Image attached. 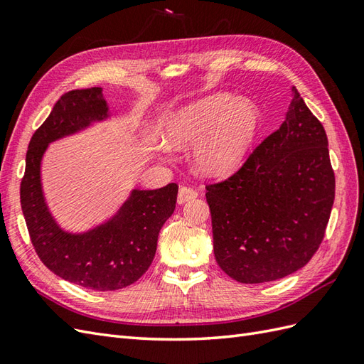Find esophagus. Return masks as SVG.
<instances>
[{
  "label": "esophagus",
  "instance_id": "1",
  "mask_svg": "<svg viewBox=\"0 0 364 364\" xmlns=\"http://www.w3.org/2000/svg\"><path fill=\"white\" fill-rule=\"evenodd\" d=\"M197 197H198V192L195 191L193 188H189V186H181L180 192H178V198H176V200H178V204H183V203L193 200Z\"/></svg>",
  "mask_w": 364,
  "mask_h": 364
}]
</instances>
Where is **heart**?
Here are the masks:
<instances>
[{
	"instance_id": "heart-1",
	"label": "heart",
	"mask_w": 364,
	"mask_h": 364,
	"mask_svg": "<svg viewBox=\"0 0 364 364\" xmlns=\"http://www.w3.org/2000/svg\"><path fill=\"white\" fill-rule=\"evenodd\" d=\"M258 130V110L226 93L204 97L176 110L164 138L172 147L198 143L195 160L208 173H226L243 161Z\"/></svg>"
}]
</instances>
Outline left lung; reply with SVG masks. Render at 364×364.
Returning a JSON list of instances; mask_svg holds the SVG:
<instances>
[{"label":"left lung","instance_id":"1","mask_svg":"<svg viewBox=\"0 0 364 364\" xmlns=\"http://www.w3.org/2000/svg\"><path fill=\"white\" fill-rule=\"evenodd\" d=\"M278 130L245 164L206 186L213 254L240 283L291 275L318 250L335 198V175L324 127L292 87Z\"/></svg>","mask_w":364,"mask_h":364}]
</instances>
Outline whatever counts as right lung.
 I'll list each match as a JSON object with an SVG mask.
<instances>
[{
    "label": "right lung",
    "instance_id": "1",
    "mask_svg": "<svg viewBox=\"0 0 364 364\" xmlns=\"http://www.w3.org/2000/svg\"><path fill=\"white\" fill-rule=\"evenodd\" d=\"M107 117L101 87L64 93L31 139L20 188L27 230L44 266L63 279L93 291L123 289L147 271L156 252L158 234L173 213L178 193L175 183L155 191L134 189L115 215L97 228L70 234L58 226L41 186L46 149Z\"/></svg>",
    "mask_w": 364,
    "mask_h": 364
}]
</instances>
